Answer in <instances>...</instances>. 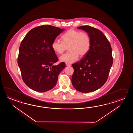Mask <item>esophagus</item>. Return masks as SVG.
Listing matches in <instances>:
<instances>
[{"label":"esophagus","instance_id":"34e87169","mask_svg":"<svg viewBox=\"0 0 133 133\" xmlns=\"http://www.w3.org/2000/svg\"><path fill=\"white\" fill-rule=\"evenodd\" d=\"M65 65L66 66H71V65L70 64H68V63H66L65 64Z\"/></svg>","mask_w":133,"mask_h":133}]
</instances>
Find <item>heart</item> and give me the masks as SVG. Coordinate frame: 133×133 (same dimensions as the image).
Returning <instances> with one entry per match:
<instances>
[{"instance_id": "heart-1", "label": "heart", "mask_w": 133, "mask_h": 133, "mask_svg": "<svg viewBox=\"0 0 133 133\" xmlns=\"http://www.w3.org/2000/svg\"><path fill=\"white\" fill-rule=\"evenodd\" d=\"M62 41L55 39L52 43V48L57 54H62L68 46L69 52L60 57L62 62L71 63L76 61L79 55L83 57L88 54L91 47L89 35L84 32L71 29L61 37Z\"/></svg>"}]
</instances>
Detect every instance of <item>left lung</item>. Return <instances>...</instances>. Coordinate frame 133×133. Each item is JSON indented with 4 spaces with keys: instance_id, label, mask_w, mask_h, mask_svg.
Returning <instances> with one entry per match:
<instances>
[{
    "instance_id": "obj_1",
    "label": "left lung",
    "mask_w": 133,
    "mask_h": 133,
    "mask_svg": "<svg viewBox=\"0 0 133 133\" xmlns=\"http://www.w3.org/2000/svg\"><path fill=\"white\" fill-rule=\"evenodd\" d=\"M77 28L86 31L91 39L90 49L80 61L72 65V83L79 92L88 93L101 88L107 81L113 64L110 42L102 32L89 25Z\"/></svg>"
}]
</instances>
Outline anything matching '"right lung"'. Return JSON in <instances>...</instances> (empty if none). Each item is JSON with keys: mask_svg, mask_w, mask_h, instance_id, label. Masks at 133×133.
I'll return each instance as SVG.
<instances>
[{"mask_svg": "<svg viewBox=\"0 0 133 133\" xmlns=\"http://www.w3.org/2000/svg\"><path fill=\"white\" fill-rule=\"evenodd\" d=\"M65 29L40 25L29 31L21 43L17 58L23 80L31 89L45 92L54 88L65 63L53 64L58 57L52 43Z\"/></svg>", "mask_w": 133, "mask_h": 133, "instance_id": "add662e5", "label": "right lung"}]
</instances>
